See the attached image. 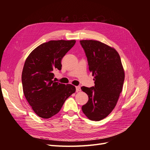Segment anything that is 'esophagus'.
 Returning a JSON list of instances; mask_svg holds the SVG:
<instances>
[{
	"label": "esophagus",
	"instance_id": "esophagus-1",
	"mask_svg": "<svg viewBox=\"0 0 150 150\" xmlns=\"http://www.w3.org/2000/svg\"><path fill=\"white\" fill-rule=\"evenodd\" d=\"M76 91L77 92H79V91H81V87L79 86H76Z\"/></svg>",
	"mask_w": 150,
	"mask_h": 150
}]
</instances>
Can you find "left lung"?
<instances>
[{"label":"left lung","instance_id":"obj_1","mask_svg":"<svg viewBox=\"0 0 150 150\" xmlns=\"http://www.w3.org/2000/svg\"><path fill=\"white\" fill-rule=\"evenodd\" d=\"M80 43L94 81L93 87H81L89 98L82 110L89 120L100 121L116 105L124 83L125 72L115 49L98 40H82Z\"/></svg>","mask_w":150,"mask_h":150}]
</instances>
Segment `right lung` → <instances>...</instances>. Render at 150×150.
Here are the masks:
<instances>
[{
    "label": "right lung",
    "mask_w": 150,
    "mask_h": 150,
    "mask_svg": "<svg viewBox=\"0 0 150 150\" xmlns=\"http://www.w3.org/2000/svg\"><path fill=\"white\" fill-rule=\"evenodd\" d=\"M76 40H50L31 52L22 73L23 92L33 111L44 119L61 110L65 101L76 91L75 86L53 80L54 70L61 69V59Z\"/></svg>",
    "instance_id": "right-lung-1"
}]
</instances>
